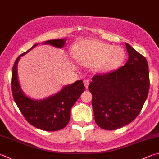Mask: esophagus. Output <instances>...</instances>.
Instances as JSON below:
<instances>
[{
  "instance_id": "1",
  "label": "esophagus",
  "mask_w": 159,
  "mask_h": 159,
  "mask_svg": "<svg viewBox=\"0 0 159 159\" xmlns=\"http://www.w3.org/2000/svg\"><path fill=\"white\" fill-rule=\"evenodd\" d=\"M83 83H84V85H85V87L86 88H88V85H89V80L87 79H85L83 80Z\"/></svg>"
}]
</instances>
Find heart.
Wrapping results in <instances>:
<instances>
[{
  "label": "heart",
  "mask_w": 159,
  "mask_h": 159,
  "mask_svg": "<svg viewBox=\"0 0 159 159\" xmlns=\"http://www.w3.org/2000/svg\"><path fill=\"white\" fill-rule=\"evenodd\" d=\"M77 55L81 61L87 65H95L97 71L109 72L117 70L125 59L122 48L89 40L80 43Z\"/></svg>",
  "instance_id": "b5f03b06"
}]
</instances>
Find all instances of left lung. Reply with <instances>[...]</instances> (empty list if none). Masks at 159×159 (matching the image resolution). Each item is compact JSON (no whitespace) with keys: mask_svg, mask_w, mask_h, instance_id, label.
I'll return each instance as SVG.
<instances>
[{"mask_svg":"<svg viewBox=\"0 0 159 159\" xmlns=\"http://www.w3.org/2000/svg\"><path fill=\"white\" fill-rule=\"evenodd\" d=\"M129 60L123 67L95 74L88 89L97 125L115 130L133 122L148 97L149 76L145 57L126 43Z\"/></svg>","mask_w":159,"mask_h":159,"instance_id":"8db88e82","label":"left lung"}]
</instances>
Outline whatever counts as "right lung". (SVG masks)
<instances>
[{
	"label": "right lung",
	"mask_w": 159,
	"mask_h": 159,
	"mask_svg": "<svg viewBox=\"0 0 159 159\" xmlns=\"http://www.w3.org/2000/svg\"><path fill=\"white\" fill-rule=\"evenodd\" d=\"M57 48H62L65 40L51 39L44 42ZM34 44L29 50L17 57L12 68L11 90L13 98L25 119L37 129L47 131H56L65 127L70 120L71 108L85 90L83 80H77L65 86L58 93L43 100H33L22 92L17 77V64L21 56L36 47Z\"/></svg>",
	"instance_id": "add662e5"
}]
</instances>
